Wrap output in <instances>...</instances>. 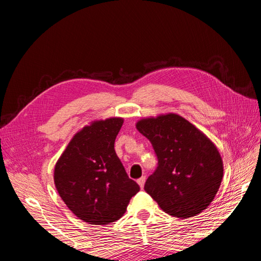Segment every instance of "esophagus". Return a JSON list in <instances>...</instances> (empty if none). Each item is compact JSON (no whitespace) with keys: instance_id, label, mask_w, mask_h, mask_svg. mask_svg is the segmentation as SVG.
<instances>
[{"instance_id":"esophagus-1","label":"esophagus","mask_w":261,"mask_h":261,"mask_svg":"<svg viewBox=\"0 0 261 261\" xmlns=\"http://www.w3.org/2000/svg\"><path fill=\"white\" fill-rule=\"evenodd\" d=\"M145 181H146V176H141L140 178H138L137 179V183H138V185L143 188L144 187V185H145Z\"/></svg>"}]
</instances>
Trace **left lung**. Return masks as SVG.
<instances>
[{
    "label": "left lung",
    "instance_id": "8db88e82",
    "mask_svg": "<svg viewBox=\"0 0 261 261\" xmlns=\"http://www.w3.org/2000/svg\"><path fill=\"white\" fill-rule=\"evenodd\" d=\"M136 127L151 143L158 159L146 193L173 217L189 218L206 209L223 177L222 159L212 141L173 113L144 118Z\"/></svg>",
    "mask_w": 261,
    "mask_h": 261
}]
</instances>
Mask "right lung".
Segmentation results:
<instances>
[{"label":"right lung","mask_w":261,"mask_h":261,"mask_svg":"<svg viewBox=\"0 0 261 261\" xmlns=\"http://www.w3.org/2000/svg\"><path fill=\"white\" fill-rule=\"evenodd\" d=\"M123 118L96 121L78 132L55 164L63 201L84 222L106 225L123 217L139 185L128 177L114 143Z\"/></svg>","instance_id":"obj_1"}]
</instances>
